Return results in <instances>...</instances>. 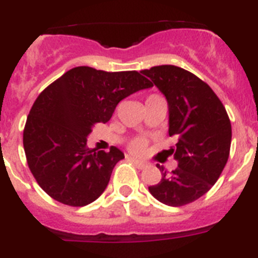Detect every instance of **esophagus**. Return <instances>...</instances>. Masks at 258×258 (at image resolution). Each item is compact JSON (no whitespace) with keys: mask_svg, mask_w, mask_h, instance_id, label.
<instances>
[{"mask_svg":"<svg viewBox=\"0 0 258 258\" xmlns=\"http://www.w3.org/2000/svg\"><path fill=\"white\" fill-rule=\"evenodd\" d=\"M132 161H133V164L137 166V168H138V169H143V168L146 166L145 161H141V160H138V159H134V157H132Z\"/></svg>","mask_w":258,"mask_h":258,"instance_id":"obj_1","label":"esophagus"}]
</instances>
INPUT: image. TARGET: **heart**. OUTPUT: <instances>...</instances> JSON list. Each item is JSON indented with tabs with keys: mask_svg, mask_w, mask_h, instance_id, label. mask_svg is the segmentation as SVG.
Here are the masks:
<instances>
[{
	"mask_svg": "<svg viewBox=\"0 0 258 258\" xmlns=\"http://www.w3.org/2000/svg\"><path fill=\"white\" fill-rule=\"evenodd\" d=\"M154 97H159V95H150L149 98H154ZM129 149H131V151H133L134 154H143V152L146 151V149H147V141L145 140V138H142V137H138V138H134L133 141H131L129 142Z\"/></svg>",
	"mask_w": 258,
	"mask_h": 258,
	"instance_id": "heart-1",
	"label": "heart"
}]
</instances>
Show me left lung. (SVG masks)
<instances>
[{
	"label": "left lung",
	"instance_id": "left-lung-1",
	"mask_svg": "<svg viewBox=\"0 0 258 258\" xmlns=\"http://www.w3.org/2000/svg\"><path fill=\"white\" fill-rule=\"evenodd\" d=\"M142 74L165 95L169 106V136L177 142L168 150L178 166L160 169L161 181L150 186L163 204L182 207L208 192L226 165L231 145V122L211 86L188 71L164 64Z\"/></svg>",
	"mask_w": 258,
	"mask_h": 258
}]
</instances>
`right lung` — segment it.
Wrapping results in <instances>:
<instances>
[{"label":"right lung","mask_w":258,"mask_h":258,"mask_svg":"<svg viewBox=\"0 0 258 258\" xmlns=\"http://www.w3.org/2000/svg\"><path fill=\"white\" fill-rule=\"evenodd\" d=\"M152 83L137 71L106 72L75 67L45 88L32 106L23 131L29 170L40 187L70 207L88 206L101 197L124 154L86 146L93 125L107 122L127 95Z\"/></svg>","instance_id":"add662e5"}]
</instances>
